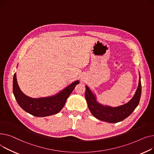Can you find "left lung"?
Segmentation results:
<instances>
[{"label": "left lung", "instance_id": "obj_1", "mask_svg": "<svg viewBox=\"0 0 154 154\" xmlns=\"http://www.w3.org/2000/svg\"><path fill=\"white\" fill-rule=\"evenodd\" d=\"M85 87L86 100L91 114L96 118L110 123L119 122L127 118L138 106L141 96L140 78L137 91L131 100L128 103L116 107L105 106L98 103L96 100L95 95L90 91L87 86Z\"/></svg>", "mask_w": 154, "mask_h": 154}]
</instances>
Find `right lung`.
<instances>
[{
  "label": "right lung",
  "mask_w": 154,
  "mask_h": 154,
  "mask_svg": "<svg viewBox=\"0 0 154 154\" xmlns=\"http://www.w3.org/2000/svg\"><path fill=\"white\" fill-rule=\"evenodd\" d=\"M79 83V81H75L55 96L32 98L26 96L20 91L15 73L13 79V93L17 103L25 111L34 116L45 117L60 112L65 106L69 96Z\"/></svg>",
  "instance_id": "obj_1"
}]
</instances>
